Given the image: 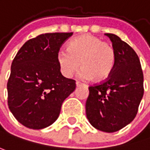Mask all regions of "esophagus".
Listing matches in <instances>:
<instances>
[{"label":"esophagus","mask_w":150,"mask_h":150,"mask_svg":"<svg viewBox=\"0 0 150 150\" xmlns=\"http://www.w3.org/2000/svg\"><path fill=\"white\" fill-rule=\"evenodd\" d=\"M76 85H77V87H80L82 85H83V83H82L79 81H77V82H76Z\"/></svg>","instance_id":"1"}]
</instances>
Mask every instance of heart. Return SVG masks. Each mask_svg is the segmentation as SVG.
Segmentation results:
<instances>
[{
	"instance_id": "1",
	"label": "heart",
	"mask_w": 150,
	"mask_h": 150,
	"mask_svg": "<svg viewBox=\"0 0 150 150\" xmlns=\"http://www.w3.org/2000/svg\"><path fill=\"white\" fill-rule=\"evenodd\" d=\"M57 62L66 78H71L81 66L83 79L103 82L112 73L116 53L112 45L102 38L87 34L71 40L67 50L59 51Z\"/></svg>"
}]
</instances>
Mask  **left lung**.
I'll list each match as a JSON object with an SVG mask.
<instances>
[{"label":"left lung","mask_w":150,"mask_h":150,"mask_svg":"<svg viewBox=\"0 0 150 150\" xmlns=\"http://www.w3.org/2000/svg\"><path fill=\"white\" fill-rule=\"evenodd\" d=\"M116 53L114 69L108 79L89 87L86 115L97 130L114 132L136 117L144 96V74L134 49L118 36L106 33Z\"/></svg>","instance_id":"left-lung-1"}]
</instances>
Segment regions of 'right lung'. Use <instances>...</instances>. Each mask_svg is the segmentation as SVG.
I'll list each match as a JSON object with an SVG mask.
<instances>
[{
	"instance_id": "obj_1",
	"label": "right lung",
	"mask_w": 150,
	"mask_h": 150,
	"mask_svg": "<svg viewBox=\"0 0 150 150\" xmlns=\"http://www.w3.org/2000/svg\"><path fill=\"white\" fill-rule=\"evenodd\" d=\"M72 32L41 34L28 40L12 62L7 104L16 120L30 129L48 127L59 117L76 81L62 76L57 54Z\"/></svg>"
}]
</instances>
